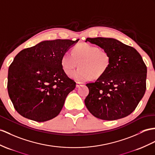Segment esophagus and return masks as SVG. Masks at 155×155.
Returning <instances> with one entry per match:
<instances>
[{
  "mask_svg": "<svg viewBox=\"0 0 155 155\" xmlns=\"http://www.w3.org/2000/svg\"><path fill=\"white\" fill-rule=\"evenodd\" d=\"M84 84V83H82V82H77L76 83V87H80V86L83 85Z\"/></svg>",
  "mask_w": 155,
  "mask_h": 155,
  "instance_id": "1",
  "label": "esophagus"
}]
</instances>
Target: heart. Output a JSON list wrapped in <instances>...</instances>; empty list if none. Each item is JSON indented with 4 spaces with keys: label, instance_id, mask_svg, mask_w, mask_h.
I'll return each instance as SVG.
<instances>
[{
    "label": "heart",
    "instance_id": "b5f03b06",
    "mask_svg": "<svg viewBox=\"0 0 155 155\" xmlns=\"http://www.w3.org/2000/svg\"><path fill=\"white\" fill-rule=\"evenodd\" d=\"M80 68L71 74L70 77L77 81H85L91 78H98L108 70L110 56L108 52L89 43H79L66 52L61 58V66L66 74H70L78 65Z\"/></svg>",
    "mask_w": 155,
    "mask_h": 155
}]
</instances>
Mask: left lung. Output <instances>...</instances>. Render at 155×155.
Returning a JSON list of instances; mask_svg holds the SVG:
<instances>
[{
    "label": "left lung",
    "instance_id": "1",
    "mask_svg": "<svg viewBox=\"0 0 155 155\" xmlns=\"http://www.w3.org/2000/svg\"><path fill=\"white\" fill-rule=\"evenodd\" d=\"M110 56L108 70L94 83L86 84L88 110L97 118L115 120L130 115L146 90L147 66L135 49L113 38H87Z\"/></svg>",
    "mask_w": 155,
    "mask_h": 155
}]
</instances>
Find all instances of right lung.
Listing matches in <instances>:
<instances>
[{
    "label": "right lung",
    "mask_w": 155,
    "mask_h": 155,
    "mask_svg": "<svg viewBox=\"0 0 155 155\" xmlns=\"http://www.w3.org/2000/svg\"><path fill=\"white\" fill-rule=\"evenodd\" d=\"M78 41H44L15 56L8 68L7 87L21 116L43 122L59 114L76 84L63 71L61 58Z\"/></svg>",
    "instance_id": "obj_1"
}]
</instances>
